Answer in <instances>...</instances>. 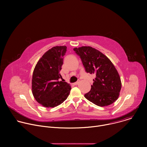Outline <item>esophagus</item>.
I'll list each match as a JSON object with an SVG mask.
<instances>
[{
    "label": "esophagus",
    "mask_w": 147,
    "mask_h": 147,
    "mask_svg": "<svg viewBox=\"0 0 147 147\" xmlns=\"http://www.w3.org/2000/svg\"><path fill=\"white\" fill-rule=\"evenodd\" d=\"M79 81H77V82H74V84H73L74 85H75V86H76V85H78V84H79Z\"/></svg>",
    "instance_id": "esophagus-1"
}]
</instances>
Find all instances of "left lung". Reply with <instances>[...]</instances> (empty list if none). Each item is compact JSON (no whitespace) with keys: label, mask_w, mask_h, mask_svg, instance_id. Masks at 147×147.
<instances>
[{"label":"left lung","mask_w":147,"mask_h":147,"mask_svg":"<svg viewBox=\"0 0 147 147\" xmlns=\"http://www.w3.org/2000/svg\"><path fill=\"white\" fill-rule=\"evenodd\" d=\"M78 55L87 73L94 74L93 85L85 98L99 107H106L119 98L121 88L119 74L107 56L91 47L73 49Z\"/></svg>","instance_id":"left-lung-1"}]
</instances>
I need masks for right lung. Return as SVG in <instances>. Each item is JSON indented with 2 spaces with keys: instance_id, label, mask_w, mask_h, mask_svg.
<instances>
[{
  "instance_id": "add662e5",
  "label": "right lung",
  "mask_w": 147,
  "mask_h": 147,
  "mask_svg": "<svg viewBox=\"0 0 147 147\" xmlns=\"http://www.w3.org/2000/svg\"><path fill=\"white\" fill-rule=\"evenodd\" d=\"M66 46H56L38 60L33 71L32 92L36 100L46 108H54L63 102L71 89L66 82L59 81L63 63Z\"/></svg>"
}]
</instances>
